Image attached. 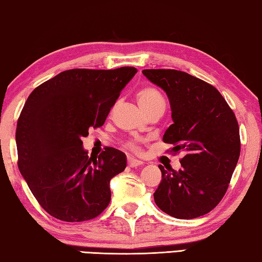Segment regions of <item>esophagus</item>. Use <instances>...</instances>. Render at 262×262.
I'll use <instances>...</instances> for the list:
<instances>
[{
  "mask_svg": "<svg viewBox=\"0 0 262 262\" xmlns=\"http://www.w3.org/2000/svg\"><path fill=\"white\" fill-rule=\"evenodd\" d=\"M143 163L141 160H138L135 159V158H128V166L129 167H136V166H140V165H142Z\"/></svg>",
  "mask_w": 262,
  "mask_h": 262,
  "instance_id": "esophagus-1",
  "label": "esophagus"
}]
</instances>
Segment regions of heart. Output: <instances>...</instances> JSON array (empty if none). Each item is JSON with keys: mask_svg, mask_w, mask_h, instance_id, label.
Instances as JSON below:
<instances>
[{"mask_svg": "<svg viewBox=\"0 0 262 262\" xmlns=\"http://www.w3.org/2000/svg\"><path fill=\"white\" fill-rule=\"evenodd\" d=\"M136 98H138V103L140 108L143 110V113L153 108V106L164 104V98L159 93V90L152 86H146L140 89L136 94ZM127 147L133 150H138V145L134 142H128Z\"/></svg>", "mask_w": 262, "mask_h": 262, "instance_id": "obj_1", "label": "heart"}]
</instances>
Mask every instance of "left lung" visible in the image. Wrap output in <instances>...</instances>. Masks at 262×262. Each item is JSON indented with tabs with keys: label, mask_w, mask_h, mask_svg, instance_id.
<instances>
[{
	"label": "left lung",
	"mask_w": 262,
	"mask_h": 262,
	"mask_svg": "<svg viewBox=\"0 0 262 262\" xmlns=\"http://www.w3.org/2000/svg\"><path fill=\"white\" fill-rule=\"evenodd\" d=\"M166 93L173 123L164 134L171 152H184L182 168L166 171L154 202L167 215L191 220L211 211L229 186L240 157L237 120L220 91L178 70H143Z\"/></svg>",
	"instance_id": "obj_1"
}]
</instances>
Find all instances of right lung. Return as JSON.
<instances>
[{"label": "right lung", "instance_id": "add662e5", "mask_svg": "<svg viewBox=\"0 0 262 262\" xmlns=\"http://www.w3.org/2000/svg\"><path fill=\"white\" fill-rule=\"evenodd\" d=\"M135 68L73 69L28 96L16 127L17 166L39 204L65 222L97 217L110 202V179L127 166L121 150L106 147L94 159L83 148L90 128L104 124Z\"/></svg>", "mask_w": 262, "mask_h": 262}]
</instances>
